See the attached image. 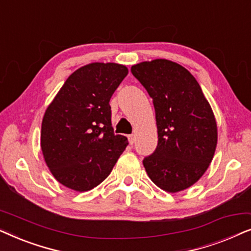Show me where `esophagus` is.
I'll return each instance as SVG.
<instances>
[{"label": "esophagus", "instance_id": "esophagus-1", "mask_svg": "<svg viewBox=\"0 0 251 251\" xmlns=\"http://www.w3.org/2000/svg\"><path fill=\"white\" fill-rule=\"evenodd\" d=\"M128 139H129V143L131 144V145H132V144L135 143L136 137H135V135H129V136H128Z\"/></svg>", "mask_w": 251, "mask_h": 251}]
</instances>
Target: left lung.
Returning <instances> with one entry per match:
<instances>
[{"instance_id": "obj_1", "label": "left lung", "mask_w": 251, "mask_h": 251, "mask_svg": "<svg viewBox=\"0 0 251 251\" xmlns=\"http://www.w3.org/2000/svg\"><path fill=\"white\" fill-rule=\"evenodd\" d=\"M131 73L152 98L157 146L143 160L156 186L176 193L200 179L214 157L217 125L200 84L186 68L167 59L133 65Z\"/></svg>"}]
</instances>
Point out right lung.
Returning <instances> with one entry per match:
<instances>
[{"mask_svg":"<svg viewBox=\"0 0 251 251\" xmlns=\"http://www.w3.org/2000/svg\"><path fill=\"white\" fill-rule=\"evenodd\" d=\"M128 74L114 63H92L70 75L44 113L41 149L53 177L71 190H92L111 174L128 145L115 135L109 106Z\"/></svg>","mask_w":251,"mask_h":251,"instance_id":"1","label":"right lung"}]
</instances>
